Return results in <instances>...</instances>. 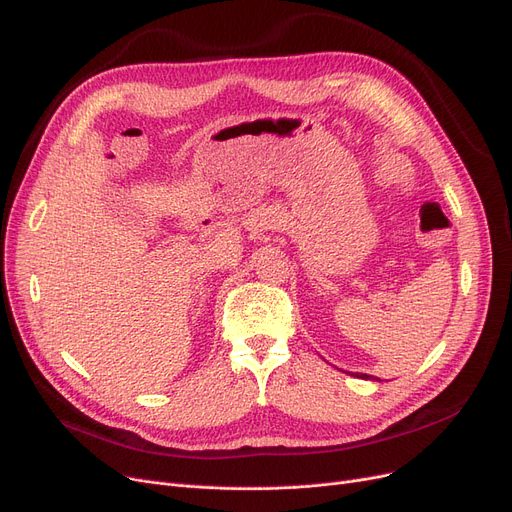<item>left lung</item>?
Listing matches in <instances>:
<instances>
[{
    "mask_svg": "<svg viewBox=\"0 0 512 512\" xmlns=\"http://www.w3.org/2000/svg\"><path fill=\"white\" fill-rule=\"evenodd\" d=\"M357 378H359V373H357ZM361 378H363V380H367V378H369V375H367V373H361Z\"/></svg>",
    "mask_w": 512,
    "mask_h": 512,
    "instance_id": "obj_1",
    "label": "left lung"
}]
</instances>
